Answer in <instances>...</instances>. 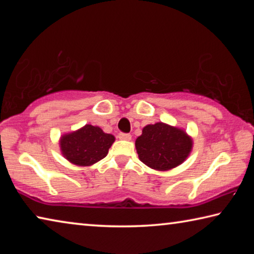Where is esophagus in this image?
<instances>
[{"instance_id":"34e87169","label":"esophagus","mask_w":254,"mask_h":254,"mask_svg":"<svg viewBox=\"0 0 254 254\" xmlns=\"http://www.w3.org/2000/svg\"><path fill=\"white\" fill-rule=\"evenodd\" d=\"M119 139L126 140V141H130V140L132 139V135L128 134V133H120V134H119Z\"/></svg>"}]
</instances>
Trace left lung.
<instances>
[{
	"instance_id": "left-lung-1",
	"label": "left lung",
	"mask_w": 254,
	"mask_h": 254,
	"mask_svg": "<svg viewBox=\"0 0 254 254\" xmlns=\"http://www.w3.org/2000/svg\"><path fill=\"white\" fill-rule=\"evenodd\" d=\"M135 149L144 165L167 171L186 160L191 152L192 139L184 128L158 122L142 128V134L135 140Z\"/></svg>"
}]
</instances>
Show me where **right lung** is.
Wrapping results in <instances>:
<instances>
[{
    "label": "right lung",
    "mask_w": 254,
    "mask_h": 254,
    "mask_svg": "<svg viewBox=\"0 0 254 254\" xmlns=\"http://www.w3.org/2000/svg\"><path fill=\"white\" fill-rule=\"evenodd\" d=\"M114 141V135L105 133L100 127L86 124L60 136L59 147L63 156L72 165L88 167L105 158Z\"/></svg>",
    "instance_id": "add662e5"
}]
</instances>
